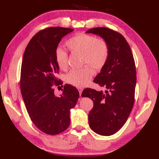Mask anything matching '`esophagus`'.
Masks as SVG:
<instances>
[{"instance_id": "34e87169", "label": "esophagus", "mask_w": 159, "mask_h": 159, "mask_svg": "<svg viewBox=\"0 0 159 159\" xmlns=\"http://www.w3.org/2000/svg\"><path fill=\"white\" fill-rule=\"evenodd\" d=\"M78 90H79V94H80V95H81L82 92H83V88H82V87H78Z\"/></svg>"}]
</instances>
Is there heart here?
<instances>
[{
  "instance_id": "obj_1",
  "label": "heart",
  "mask_w": 159,
  "mask_h": 159,
  "mask_svg": "<svg viewBox=\"0 0 159 159\" xmlns=\"http://www.w3.org/2000/svg\"><path fill=\"white\" fill-rule=\"evenodd\" d=\"M66 46L71 52L80 53L82 64L79 69L71 70L65 76L67 83L76 87H83L89 82L93 75V68L100 70L105 65L109 57V46L103 38L78 33L67 40ZM57 66L61 70L67 67L68 55L65 50L57 48L55 52Z\"/></svg>"
}]
</instances>
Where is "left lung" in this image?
I'll return each instance as SVG.
<instances>
[{
	"instance_id": "8db88e82",
	"label": "left lung",
	"mask_w": 159,
	"mask_h": 159,
	"mask_svg": "<svg viewBox=\"0 0 159 159\" xmlns=\"http://www.w3.org/2000/svg\"><path fill=\"white\" fill-rule=\"evenodd\" d=\"M86 33L99 35L109 46L107 63L93 80L105 92L87 88L81 96L93 102L88 116L91 129L100 135L110 136L124 126L133 107L135 64L130 46L120 33L105 27L90 29Z\"/></svg>"
}]
</instances>
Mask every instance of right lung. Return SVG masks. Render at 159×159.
I'll return each mask as SVG.
<instances>
[{
  "label": "right lung",
  "mask_w": 159,
  "mask_h": 159,
  "mask_svg": "<svg viewBox=\"0 0 159 159\" xmlns=\"http://www.w3.org/2000/svg\"><path fill=\"white\" fill-rule=\"evenodd\" d=\"M73 31L57 26L40 31L30 40L23 55L20 89L26 111L36 127L51 135L68 128L70 109L79 97L78 89L68 84L59 96L55 95L53 89L60 85L55 50L63 37Z\"/></svg>",
  "instance_id": "obj_1"
}]
</instances>
